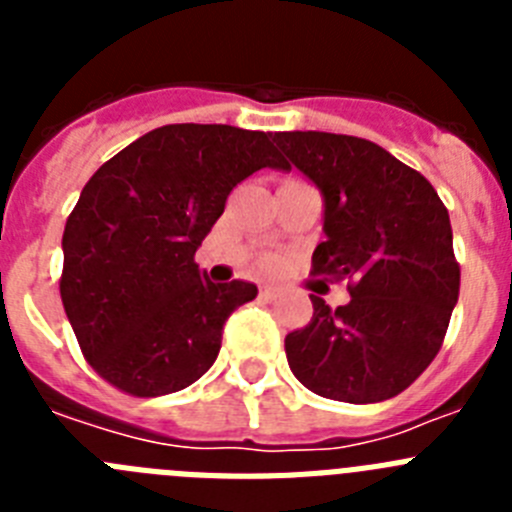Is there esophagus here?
<instances>
[{
  "label": "esophagus",
  "mask_w": 512,
  "mask_h": 512,
  "mask_svg": "<svg viewBox=\"0 0 512 512\" xmlns=\"http://www.w3.org/2000/svg\"><path fill=\"white\" fill-rule=\"evenodd\" d=\"M259 292H261V297H264V300H274V297L279 295V287H274V284H264Z\"/></svg>",
  "instance_id": "obj_1"
}]
</instances>
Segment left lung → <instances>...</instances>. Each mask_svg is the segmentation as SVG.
Instances as JSON below:
<instances>
[{
    "instance_id": "left-lung-1",
    "label": "left lung",
    "mask_w": 512,
    "mask_h": 512,
    "mask_svg": "<svg viewBox=\"0 0 512 512\" xmlns=\"http://www.w3.org/2000/svg\"><path fill=\"white\" fill-rule=\"evenodd\" d=\"M284 169L325 197L315 277L348 282L351 302L284 338L289 369L307 390L338 402H382L408 390L436 359L459 300L449 210L420 171L354 135L277 133Z\"/></svg>"
}]
</instances>
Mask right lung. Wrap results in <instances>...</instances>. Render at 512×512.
Wrapping results in <instances>:
<instances>
[{
    "label": "right lung",
    "instance_id": "1",
    "mask_svg": "<svg viewBox=\"0 0 512 512\" xmlns=\"http://www.w3.org/2000/svg\"><path fill=\"white\" fill-rule=\"evenodd\" d=\"M284 166L261 130L179 122L140 135L81 189L63 230L61 300L94 372L133 397L179 392L215 364L223 323L256 284L194 261L228 194Z\"/></svg>",
    "mask_w": 512,
    "mask_h": 512
}]
</instances>
